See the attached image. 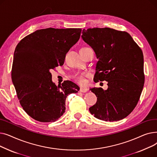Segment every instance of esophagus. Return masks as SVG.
<instances>
[{
	"mask_svg": "<svg viewBox=\"0 0 157 157\" xmlns=\"http://www.w3.org/2000/svg\"><path fill=\"white\" fill-rule=\"evenodd\" d=\"M79 91H80L81 92L85 93V92H86L88 91V88H86V87H81Z\"/></svg>",
	"mask_w": 157,
	"mask_h": 157,
	"instance_id": "obj_1",
	"label": "esophagus"
}]
</instances>
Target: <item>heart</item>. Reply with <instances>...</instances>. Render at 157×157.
<instances>
[{
	"label": "heart",
	"mask_w": 157,
	"mask_h": 157,
	"mask_svg": "<svg viewBox=\"0 0 157 157\" xmlns=\"http://www.w3.org/2000/svg\"><path fill=\"white\" fill-rule=\"evenodd\" d=\"M84 76H85V74H74V75L73 76V78L76 81H78L79 83H81L82 85H85V80L84 79Z\"/></svg>",
	"instance_id": "obj_1"
}]
</instances>
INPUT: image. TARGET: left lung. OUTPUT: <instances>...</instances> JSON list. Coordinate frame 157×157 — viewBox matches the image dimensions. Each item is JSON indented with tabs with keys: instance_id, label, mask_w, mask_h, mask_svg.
I'll return each instance as SVG.
<instances>
[{
	"instance_id": "8db88e82",
	"label": "left lung",
	"mask_w": 157,
	"mask_h": 157,
	"mask_svg": "<svg viewBox=\"0 0 157 157\" xmlns=\"http://www.w3.org/2000/svg\"><path fill=\"white\" fill-rule=\"evenodd\" d=\"M82 39L95 53V82L108 81V88L90 89L97 97L89 111L105 121L127 117L134 110L144 83L141 49L126 32L110 28L83 29Z\"/></svg>"
}]
</instances>
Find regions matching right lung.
I'll return each mask as SVG.
<instances>
[{"label":"right lung","instance_id":"add662e5","mask_svg":"<svg viewBox=\"0 0 157 157\" xmlns=\"http://www.w3.org/2000/svg\"><path fill=\"white\" fill-rule=\"evenodd\" d=\"M81 29H40L25 37L16 46L11 79L20 103L29 116L40 122L56 121L65 111L69 94L79 88L71 81L56 86L52 69L79 39Z\"/></svg>","mask_w":157,"mask_h":157}]
</instances>
